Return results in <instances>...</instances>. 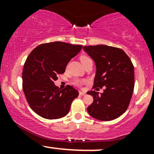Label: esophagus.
I'll return each mask as SVG.
<instances>
[{
  "mask_svg": "<svg viewBox=\"0 0 154 154\" xmlns=\"http://www.w3.org/2000/svg\"><path fill=\"white\" fill-rule=\"evenodd\" d=\"M79 93L80 95H86V93H85V92H82V91H79Z\"/></svg>",
  "mask_w": 154,
  "mask_h": 154,
  "instance_id": "obj_1",
  "label": "esophagus"
}]
</instances>
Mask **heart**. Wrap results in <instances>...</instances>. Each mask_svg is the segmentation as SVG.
<instances>
[{
    "label": "heart",
    "instance_id": "heart-1",
    "mask_svg": "<svg viewBox=\"0 0 154 154\" xmlns=\"http://www.w3.org/2000/svg\"><path fill=\"white\" fill-rule=\"evenodd\" d=\"M90 59H90L89 57H88V56H81V57H80V61H81V62H82L83 65H84L85 63L87 62L88 61H89ZM85 80H82V79H76L73 81V84L76 86H81L83 84V83H85Z\"/></svg>",
    "mask_w": 154,
    "mask_h": 154
}]
</instances>
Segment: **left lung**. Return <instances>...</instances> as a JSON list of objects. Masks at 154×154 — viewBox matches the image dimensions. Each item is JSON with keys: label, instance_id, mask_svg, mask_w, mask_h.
Listing matches in <instances>:
<instances>
[{"label": "left lung", "instance_id": "obj_1", "mask_svg": "<svg viewBox=\"0 0 154 154\" xmlns=\"http://www.w3.org/2000/svg\"><path fill=\"white\" fill-rule=\"evenodd\" d=\"M83 49L96 65L93 88L105 87L100 94L95 91L87 92L93 97L88 112L100 121L116 119L128 109L133 93L135 75L131 60L118 48L98 45Z\"/></svg>", "mask_w": 154, "mask_h": 154}]
</instances>
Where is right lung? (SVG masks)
<instances>
[{
    "label": "right lung",
    "instance_id": "1",
    "mask_svg": "<svg viewBox=\"0 0 154 154\" xmlns=\"http://www.w3.org/2000/svg\"><path fill=\"white\" fill-rule=\"evenodd\" d=\"M82 45L56 41L37 46L28 56L22 72V88L29 106L39 116L56 119L66 116L79 93L71 85L61 90L54 81Z\"/></svg>",
    "mask_w": 154,
    "mask_h": 154
}]
</instances>
